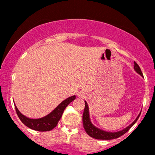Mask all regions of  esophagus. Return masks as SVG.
Returning <instances> with one entry per match:
<instances>
[{"instance_id":"34e87169","label":"esophagus","mask_w":155,"mask_h":155,"mask_svg":"<svg viewBox=\"0 0 155 155\" xmlns=\"http://www.w3.org/2000/svg\"><path fill=\"white\" fill-rule=\"evenodd\" d=\"M77 96L79 97H81V98H84V97H87V94L84 92L80 91L77 93Z\"/></svg>"}]
</instances>
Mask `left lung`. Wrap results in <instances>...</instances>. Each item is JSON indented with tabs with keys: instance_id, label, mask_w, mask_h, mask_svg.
Wrapping results in <instances>:
<instances>
[{
	"instance_id": "obj_1",
	"label": "left lung",
	"mask_w": 155,
	"mask_h": 155,
	"mask_svg": "<svg viewBox=\"0 0 155 155\" xmlns=\"http://www.w3.org/2000/svg\"><path fill=\"white\" fill-rule=\"evenodd\" d=\"M134 70L138 73V74H140V76H143V74H142L141 70H140L139 65L137 64L136 62H134ZM85 102V107L83 113V117H82V121H83V125L84 128L86 133H87L90 136L92 137V138H95V139H101V140H111L114 139V138H117L119 137H120L122 135H124V133H127L130 129L131 128V127L136 122V121L138 120V117H139L140 114H138V116L137 117V118L133 122L132 124H130L129 126H127V127L122 130L118 131V132H107V131H104L103 130H101L97 127H96L95 125H93L92 123L90 121V113H89V107L86 101Z\"/></svg>"
}]
</instances>
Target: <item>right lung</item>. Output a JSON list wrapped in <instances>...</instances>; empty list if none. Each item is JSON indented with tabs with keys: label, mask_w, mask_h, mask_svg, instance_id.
Returning a JSON list of instances; mask_svg holds the SVG:
<instances>
[{
	"label": "right lung",
	"mask_w": 155,
	"mask_h": 155,
	"mask_svg": "<svg viewBox=\"0 0 155 155\" xmlns=\"http://www.w3.org/2000/svg\"><path fill=\"white\" fill-rule=\"evenodd\" d=\"M75 99V95L68 97L63 102L60 103L51 113H49L47 116L39 119L28 118V117L23 115L22 114H21L16 106V105L15 106L17 115H18L19 120L22 121L23 124H25L27 127H30L31 129L34 130L44 132V131L51 130L56 127L60 118H61L62 115H63L65 108L67 107L68 105Z\"/></svg>",
	"instance_id": "right-lung-1"
}]
</instances>
